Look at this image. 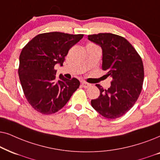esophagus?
Returning <instances> with one entry per match:
<instances>
[{
  "mask_svg": "<svg viewBox=\"0 0 160 160\" xmlns=\"http://www.w3.org/2000/svg\"><path fill=\"white\" fill-rule=\"evenodd\" d=\"M82 86L83 87V88H88V87L91 86V84H89V83H88V82H82Z\"/></svg>",
  "mask_w": 160,
  "mask_h": 160,
  "instance_id": "obj_1",
  "label": "esophagus"
}]
</instances>
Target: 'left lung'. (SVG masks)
I'll use <instances>...</instances> for the list:
<instances>
[{"mask_svg":"<svg viewBox=\"0 0 160 160\" xmlns=\"http://www.w3.org/2000/svg\"><path fill=\"white\" fill-rule=\"evenodd\" d=\"M89 41L102 50V69L112 78L111 86L100 91L99 97L92 99L91 106L102 116L114 119L132 108L141 92L144 79L142 59L126 39L113 33L88 36Z\"/></svg>","mask_w":160,"mask_h":160,"instance_id":"8db88e82","label":"left lung"}]
</instances>
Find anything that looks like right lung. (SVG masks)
Returning a JSON list of instances; mask_svg holds the SVG:
<instances>
[{
    "label": "right lung",
    "instance_id": "right-lung-1",
    "mask_svg": "<svg viewBox=\"0 0 160 160\" xmlns=\"http://www.w3.org/2000/svg\"><path fill=\"white\" fill-rule=\"evenodd\" d=\"M82 34L61 32L41 33L22 50L18 74L23 92L29 104L44 115L61 110L80 86L76 78L68 80L62 74L57 80L56 64L63 66L65 56Z\"/></svg>",
    "mask_w": 160,
    "mask_h": 160
}]
</instances>
